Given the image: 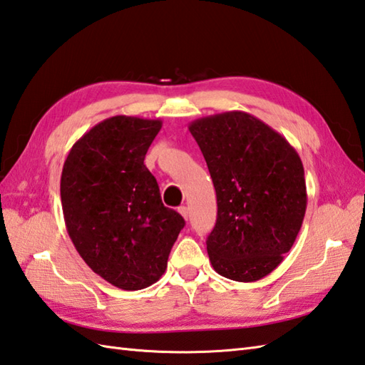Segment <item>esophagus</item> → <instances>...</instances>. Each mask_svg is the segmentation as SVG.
<instances>
[{
  "label": "esophagus",
  "mask_w": 365,
  "mask_h": 365,
  "mask_svg": "<svg viewBox=\"0 0 365 365\" xmlns=\"http://www.w3.org/2000/svg\"><path fill=\"white\" fill-rule=\"evenodd\" d=\"M178 213H180L185 220L188 221V218H190V210H188V207H180L178 208Z\"/></svg>",
  "instance_id": "34e87169"
}]
</instances>
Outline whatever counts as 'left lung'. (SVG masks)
<instances>
[{
	"label": "left lung",
	"mask_w": 365,
	"mask_h": 365,
	"mask_svg": "<svg viewBox=\"0 0 365 365\" xmlns=\"http://www.w3.org/2000/svg\"><path fill=\"white\" fill-rule=\"evenodd\" d=\"M210 170L218 216L207 238L216 273L238 282L265 277L292 250L307 192L298 152L265 122L243 111L192 120Z\"/></svg>",
	"instance_id": "1"
}]
</instances>
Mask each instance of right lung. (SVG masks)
<instances>
[{"instance_id":"add662e5","label":"right lung","mask_w":365,"mask_h":365,"mask_svg":"<svg viewBox=\"0 0 365 365\" xmlns=\"http://www.w3.org/2000/svg\"><path fill=\"white\" fill-rule=\"evenodd\" d=\"M160 119L114 115L76 141L64 161L61 202L66 227L88 267L122 290H141L165 273L185 226L163 205L145 168Z\"/></svg>"}]
</instances>
